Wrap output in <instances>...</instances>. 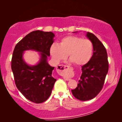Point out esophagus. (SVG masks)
<instances>
[{"mask_svg": "<svg viewBox=\"0 0 122 122\" xmlns=\"http://www.w3.org/2000/svg\"><path fill=\"white\" fill-rule=\"evenodd\" d=\"M70 67L69 66H66V65H58V66L57 67V69L59 71L60 73H64L65 72L66 70L69 69ZM64 79L65 80H69L70 79L69 78H64Z\"/></svg>", "mask_w": 122, "mask_h": 122, "instance_id": "obj_1", "label": "esophagus"}]
</instances>
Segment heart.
I'll return each mask as SVG.
<instances>
[{
  "label": "heart",
  "mask_w": 122,
  "mask_h": 122,
  "mask_svg": "<svg viewBox=\"0 0 122 122\" xmlns=\"http://www.w3.org/2000/svg\"><path fill=\"white\" fill-rule=\"evenodd\" d=\"M93 49L92 42L88 39L70 36L62 39L60 44L51 45L50 53L56 62L65 59L68 54L71 62L76 65H84L91 58Z\"/></svg>",
  "instance_id": "1"
}]
</instances>
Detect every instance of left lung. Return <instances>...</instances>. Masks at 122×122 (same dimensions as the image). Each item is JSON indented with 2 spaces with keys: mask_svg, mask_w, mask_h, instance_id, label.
I'll return each mask as SVG.
<instances>
[{
  "mask_svg": "<svg viewBox=\"0 0 122 122\" xmlns=\"http://www.w3.org/2000/svg\"><path fill=\"white\" fill-rule=\"evenodd\" d=\"M85 36L93 44V55L81 67L82 74L77 86L72 90L73 95L81 101L91 100L97 96L103 88L108 71L107 53L103 43L92 33L87 32Z\"/></svg>",
  "mask_w": 122,
  "mask_h": 122,
  "instance_id": "left-lung-1",
  "label": "left lung"
}]
</instances>
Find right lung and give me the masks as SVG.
Returning <instances> with one entry per match:
<instances>
[{"label":"right lung","mask_w":122,"mask_h":122,"mask_svg":"<svg viewBox=\"0 0 122 122\" xmlns=\"http://www.w3.org/2000/svg\"><path fill=\"white\" fill-rule=\"evenodd\" d=\"M54 37L51 31H33L20 40L14 50L11 69L15 84L26 99L34 103L45 102L51 95L56 81L52 76L54 67L47 62ZM27 50L39 53L40 60L35 65H29L23 58L24 51Z\"/></svg>","instance_id":"1"}]
</instances>
